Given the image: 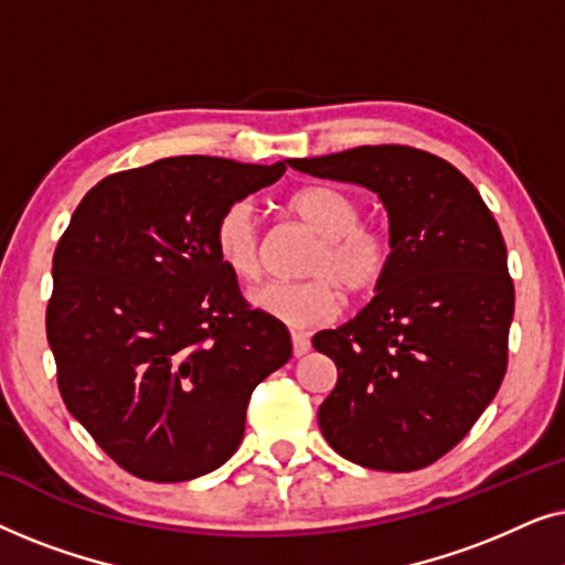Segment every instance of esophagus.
Listing matches in <instances>:
<instances>
[{
	"label": "esophagus",
	"instance_id": "34e87169",
	"mask_svg": "<svg viewBox=\"0 0 565 565\" xmlns=\"http://www.w3.org/2000/svg\"><path fill=\"white\" fill-rule=\"evenodd\" d=\"M290 339H292V354H296V358L311 350V339H308V334H303V331H292Z\"/></svg>",
	"mask_w": 565,
	"mask_h": 565
}]
</instances>
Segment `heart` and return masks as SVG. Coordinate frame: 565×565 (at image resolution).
<instances>
[{
	"label": "heart",
	"instance_id": "b5f03b06",
	"mask_svg": "<svg viewBox=\"0 0 565 565\" xmlns=\"http://www.w3.org/2000/svg\"><path fill=\"white\" fill-rule=\"evenodd\" d=\"M285 211L319 242L303 265V282H273L252 296V303L292 329H313L334 319L342 290L354 298L373 296L393 265V244L381 228L362 223V203L331 184H308L288 195ZM218 259L242 282L262 275V234L252 205L238 200L213 226Z\"/></svg>",
	"mask_w": 565,
	"mask_h": 565
}]
</instances>
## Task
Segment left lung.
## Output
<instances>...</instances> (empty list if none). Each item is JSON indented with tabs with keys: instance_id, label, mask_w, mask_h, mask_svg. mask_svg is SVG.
<instances>
[{
	"instance_id": "left-lung-1",
	"label": "left lung",
	"mask_w": 565,
	"mask_h": 565,
	"mask_svg": "<svg viewBox=\"0 0 565 565\" xmlns=\"http://www.w3.org/2000/svg\"><path fill=\"white\" fill-rule=\"evenodd\" d=\"M288 164L377 192L391 223L393 265L377 296L313 337L339 373L319 406L323 437L362 468H427L468 435L504 381L514 282L499 223L466 174L414 146Z\"/></svg>"
}]
</instances>
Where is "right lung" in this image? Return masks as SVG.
I'll list each match as a JSON object with an SVG mask.
<instances>
[{"label": "right lung", "instance_id": "obj_1", "mask_svg": "<svg viewBox=\"0 0 565 565\" xmlns=\"http://www.w3.org/2000/svg\"><path fill=\"white\" fill-rule=\"evenodd\" d=\"M285 169L172 157L115 172L58 238L45 334L61 398L130 476L221 468L252 391L290 360L285 323L246 303L213 244L218 215Z\"/></svg>", "mask_w": 565, "mask_h": 565}]
</instances>
